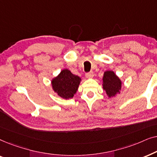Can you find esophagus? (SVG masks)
I'll return each mask as SVG.
<instances>
[{
	"mask_svg": "<svg viewBox=\"0 0 157 157\" xmlns=\"http://www.w3.org/2000/svg\"><path fill=\"white\" fill-rule=\"evenodd\" d=\"M85 76L86 78H92V77L94 76V73L92 71H90L89 73H86Z\"/></svg>",
	"mask_w": 157,
	"mask_h": 157,
	"instance_id": "obj_1",
	"label": "esophagus"
}]
</instances>
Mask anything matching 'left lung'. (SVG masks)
I'll use <instances>...</instances> for the list:
<instances>
[{
	"mask_svg": "<svg viewBox=\"0 0 157 157\" xmlns=\"http://www.w3.org/2000/svg\"><path fill=\"white\" fill-rule=\"evenodd\" d=\"M103 89L109 98L120 93L121 89V81L112 71H106L103 77Z\"/></svg>",
	"mask_w": 157,
	"mask_h": 157,
	"instance_id": "1",
	"label": "left lung"
}]
</instances>
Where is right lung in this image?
<instances>
[{
	"mask_svg": "<svg viewBox=\"0 0 157 157\" xmlns=\"http://www.w3.org/2000/svg\"><path fill=\"white\" fill-rule=\"evenodd\" d=\"M81 81L79 76L73 74L69 70L63 69L52 79L51 85L58 96L64 99H68L76 94Z\"/></svg>",
	"mask_w": 157,
	"mask_h": 157,
	"instance_id": "obj_1",
	"label": "right lung"
}]
</instances>
